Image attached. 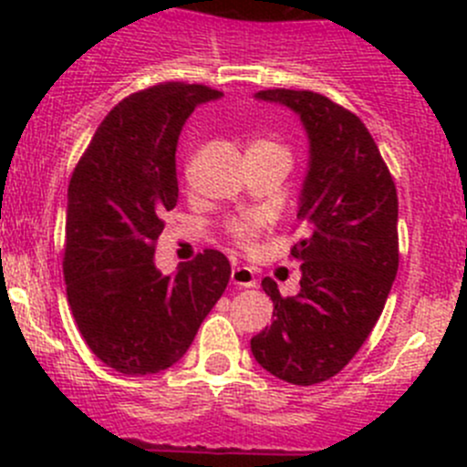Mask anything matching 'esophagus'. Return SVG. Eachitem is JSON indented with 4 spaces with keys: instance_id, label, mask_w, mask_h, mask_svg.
Listing matches in <instances>:
<instances>
[{
    "instance_id": "obj_1",
    "label": "esophagus",
    "mask_w": 467,
    "mask_h": 467,
    "mask_svg": "<svg viewBox=\"0 0 467 467\" xmlns=\"http://www.w3.org/2000/svg\"><path fill=\"white\" fill-rule=\"evenodd\" d=\"M230 282L239 286V289H253L257 285L255 271L248 266H234L233 273H230Z\"/></svg>"
}]
</instances>
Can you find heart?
I'll return each instance as SVG.
<instances>
[{"instance_id":"1","label":"heart","mask_w":467,"mask_h":467,"mask_svg":"<svg viewBox=\"0 0 467 467\" xmlns=\"http://www.w3.org/2000/svg\"><path fill=\"white\" fill-rule=\"evenodd\" d=\"M262 225H264V221L260 219V216L246 214V216H242V219L233 221V225H230V233H233V237L237 239L242 246H251V244L255 242L257 234L262 233Z\"/></svg>"}]
</instances>
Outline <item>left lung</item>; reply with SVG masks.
<instances>
[{
    "instance_id": "1",
    "label": "left lung",
    "mask_w": 467,
    "mask_h": 467,
    "mask_svg": "<svg viewBox=\"0 0 467 467\" xmlns=\"http://www.w3.org/2000/svg\"><path fill=\"white\" fill-rule=\"evenodd\" d=\"M255 99L300 117L309 142L296 219L307 237L300 291L282 298L264 277L273 323L251 338L257 364L275 378L312 386L338 373L373 332L398 273V194L361 119L307 89H262Z\"/></svg>"
}]
</instances>
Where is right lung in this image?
Returning <instances> with one entry per match:
<instances>
[{
  "label": "right lung",
  "instance_id": "1",
  "mask_svg": "<svg viewBox=\"0 0 467 467\" xmlns=\"http://www.w3.org/2000/svg\"><path fill=\"white\" fill-rule=\"evenodd\" d=\"M223 94L162 83L117 103L74 169L65 223V282L89 350L124 375L182 359L230 280L205 251L173 275L155 266L164 212L178 203L176 146L196 106Z\"/></svg>",
  "mask_w": 467,
  "mask_h": 467
}]
</instances>
